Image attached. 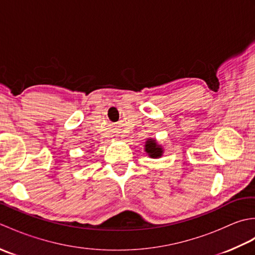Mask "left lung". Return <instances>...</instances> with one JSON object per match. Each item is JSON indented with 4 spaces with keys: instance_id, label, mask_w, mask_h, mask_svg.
<instances>
[{
    "instance_id": "1",
    "label": "left lung",
    "mask_w": 255,
    "mask_h": 255,
    "mask_svg": "<svg viewBox=\"0 0 255 255\" xmlns=\"http://www.w3.org/2000/svg\"><path fill=\"white\" fill-rule=\"evenodd\" d=\"M144 151H145V153L150 156V158L159 159L162 155H163L164 149L158 141H156V139L148 138L147 141H145V144H144Z\"/></svg>"
}]
</instances>
